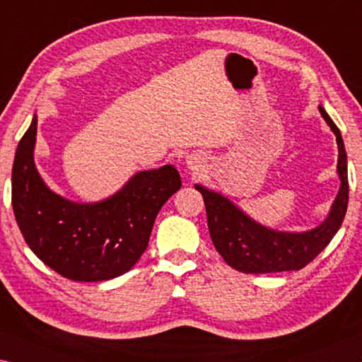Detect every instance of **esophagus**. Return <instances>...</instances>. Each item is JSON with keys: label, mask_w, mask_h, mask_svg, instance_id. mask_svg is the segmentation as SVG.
Masks as SVG:
<instances>
[{"label": "esophagus", "mask_w": 362, "mask_h": 362, "mask_svg": "<svg viewBox=\"0 0 362 362\" xmlns=\"http://www.w3.org/2000/svg\"><path fill=\"white\" fill-rule=\"evenodd\" d=\"M188 168H190L193 172H198L204 168L203 164V158L198 156V154H193V156H188Z\"/></svg>", "instance_id": "obj_1"}]
</instances>
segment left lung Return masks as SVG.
<instances>
[{
    "mask_svg": "<svg viewBox=\"0 0 362 362\" xmlns=\"http://www.w3.org/2000/svg\"><path fill=\"white\" fill-rule=\"evenodd\" d=\"M319 111L337 136V172L341 182L329 216L320 226L300 233L274 230L251 219L221 193L208 190L203 185H194L203 194L212 243L223 261L235 271L245 274L300 271L319 256L341 227L349 193L345 143L325 109L319 106Z\"/></svg>",
    "mask_w": 362,
    "mask_h": 362,
    "instance_id": "obj_1",
    "label": "left lung"
}]
</instances>
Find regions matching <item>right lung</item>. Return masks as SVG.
<instances>
[{"label": "right lung", "mask_w": 362, "mask_h": 362, "mask_svg": "<svg viewBox=\"0 0 362 362\" xmlns=\"http://www.w3.org/2000/svg\"><path fill=\"white\" fill-rule=\"evenodd\" d=\"M37 116L22 136L13 165V209L38 259L76 282L119 277L145 253L154 219L182 187L174 165L141 170L98 203H74L47 187L33 160Z\"/></svg>", "instance_id": "1"}]
</instances>
